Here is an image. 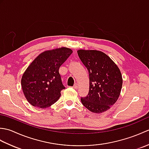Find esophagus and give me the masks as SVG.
Listing matches in <instances>:
<instances>
[{
    "label": "esophagus",
    "mask_w": 149,
    "mask_h": 149,
    "mask_svg": "<svg viewBox=\"0 0 149 149\" xmlns=\"http://www.w3.org/2000/svg\"><path fill=\"white\" fill-rule=\"evenodd\" d=\"M73 88H74V89H77V88H78V86H77V84H76V83H75L74 85V86H73Z\"/></svg>",
    "instance_id": "1"
}]
</instances>
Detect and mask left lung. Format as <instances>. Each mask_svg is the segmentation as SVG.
Masks as SVG:
<instances>
[{"mask_svg": "<svg viewBox=\"0 0 149 149\" xmlns=\"http://www.w3.org/2000/svg\"><path fill=\"white\" fill-rule=\"evenodd\" d=\"M78 56L89 72L87 97L81 98L83 106L95 113L110 109L118 100L122 87L119 68L109 57L99 50H78Z\"/></svg>", "mask_w": 149, "mask_h": 149, "instance_id": "8db88e82", "label": "left lung"}]
</instances>
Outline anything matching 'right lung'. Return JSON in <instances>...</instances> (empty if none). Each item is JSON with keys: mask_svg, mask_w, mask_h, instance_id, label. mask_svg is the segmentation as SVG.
<instances>
[{"mask_svg": "<svg viewBox=\"0 0 149 149\" xmlns=\"http://www.w3.org/2000/svg\"><path fill=\"white\" fill-rule=\"evenodd\" d=\"M67 47L44 51L24 72L21 79L23 93L34 107L46 108L54 104L65 89L59 69L72 53Z\"/></svg>", "mask_w": 149, "mask_h": 149, "instance_id": "obj_1", "label": "right lung"}]
</instances>
